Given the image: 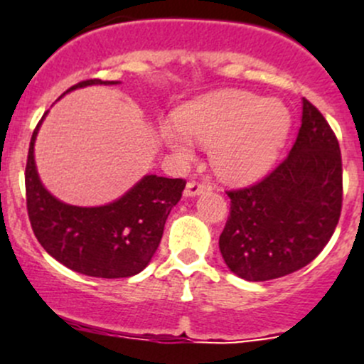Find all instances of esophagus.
<instances>
[{
  "label": "esophagus",
  "instance_id": "1",
  "mask_svg": "<svg viewBox=\"0 0 364 364\" xmlns=\"http://www.w3.org/2000/svg\"><path fill=\"white\" fill-rule=\"evenodd\" d=\"M208 190H210L208 185H202V183H188L185 188V196L186 198H193V196L203 195Z\"/></svg>",
  "mask_w": 364,
  "mask_h": 364
}]
</instances>
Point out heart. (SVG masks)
Segmentation results:
<instances>
[{
  "instance_id": "obj_1",
  "label": "heart",
  "mask_w": 364,
  "mask_h": 364,
  "mask_svg": "<svg viewBox=\"0 0 364 364\" xmlns=\"http://www.w3.org/2000/svg\"><path fill=\"white\" fill-rule=\"evenodd\" d=\"M176 123L162 121L159 135L173 156L190 161L195 144L208 145V162L220 179L248 183L269 173L291 132V112L277 99L223 90L183 104Z\"/></svg>"
}]
</instances>
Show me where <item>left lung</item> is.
<instances>
[{
  "instance_id": "8db88e82",
  "label": "left lung",
  "mask_w": 364,
  "mask_h": 364,
  "mask_svg": "<svg viewBox=\"0 0 364 364\" xmlns=\"http://www.w3.org/2000/svg\"><path fill=\"white\" fill-rule=\"evenodd\" d=\"M228 196L231 215L219 248L232 274L270 281L315 260L342 208L339 141L321 112L303 99L301 128L286 161L263 181Z\"/></svg>"
}]
</instances>
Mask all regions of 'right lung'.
<instances>
[{
  "label": "right lung",
  "mask_w": 364,
  "mask_h": 364,
  "mask_svg": "<svg viewBox=\"0 0 364 364\" xmlns=\"http://www.w3.org/2000/svg\"><path fill=\"white\" fill-rule=\"evenodd\" d=\"M119 83L85 80L65 94L90 85ZM48 112L34 129L25 168L27 210L37 241L53 258L78 274L102 279L136 275L157 252L169 212L181 198L186 183L145 174L106 205L78 207L61 202L43 185L36 166V140Z\"/></svg>",
  "instance_id": "1"
}]
</instances>
